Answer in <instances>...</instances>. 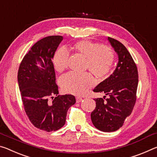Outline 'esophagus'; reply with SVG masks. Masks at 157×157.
Listing matches in <instances>:
<instances>
[{"instance_id": "esophagus-1", "label": "esophagus", "mask_w": 157, "mask_h": 157, "mask_svg": "<svg viewBox=\"0 0 157 157\" xmlns=\"http://www.w3.org/2000/svg\"><path fill=\"white\" fill-rule=\"evenodd\" d=\"M76 99V103H80L82 100H83V99H82L80 97H77Z\"/></svg>"}]
</instances>
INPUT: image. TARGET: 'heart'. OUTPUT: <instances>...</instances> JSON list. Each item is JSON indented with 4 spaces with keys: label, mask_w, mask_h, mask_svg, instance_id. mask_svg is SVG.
<instances>
[{
    "label": "heart",
    "mask_w": 157,
    "mask_h": 157,
    "mask_svg": "<svg viewBox=\"0 0 157 157\" xmlns=\"http://www.w3.org/2000/svg\"><path fill=\"white\" fill-rule=\"evenodd\" d=\"M77 52L86 58V68L98 77L106 76L111 69L114 62V53L109 46L101 45L90 40H82L74 46ZM70 53L65 47L59 48L53 58L56 70L62 72L67 67ZM60 85L65 92L81 95L94 86V81L88 73L69 72L60 78Z\"/></svg>",
    "instance_id": "b5f03b06"
}]
</instances>
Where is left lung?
Wrapping results in <instances>:
<instances>
[{
  "instance_id": "left-lung-1",
  "label": "left lung",
  "mask_w": 157,
  "mask_h": 157,
  "mask_svg": "<svg viewBox=\"0 0 157 157\" xmlns=\"http://www.w3.org/2000/svg\"><path fill=\"white\" fill-rule=\"evenodd\" d=\"M108 40L117 54L118 63L113 74L93 90L105 93L108 98L94 99L96 107L91 113L92 124L104 132L122 127L135 105L138 83L137 67L127 48L113 38L108 37Z\"/></svg>"
}]
</instances>
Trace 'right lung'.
<instances>
[{
  "label": "right lung",
  "mask_w": 157,
  "mask_h": 157,
  "mask_svg": "<svg viewBox=\"0 0 157 157\" xmlns=\"http://www.w3.org/2000/svg\"><path fill=\"white\" fill-rule=\"evenodd\" d=\"M63 40V36L53 35L38 41L23 58L18 71L25 113L35 127L48 132L65 125L67 110L76 103L71 94L58 95L56 83L52 60Z\"/></svg>",
  "instance_id": "right-lung-1"
}]
</instances>
